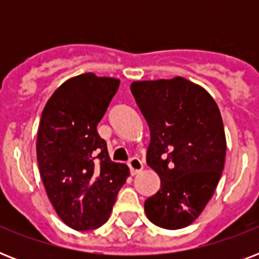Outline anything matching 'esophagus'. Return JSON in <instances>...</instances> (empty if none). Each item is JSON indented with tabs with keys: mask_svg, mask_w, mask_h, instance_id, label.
Returning a JSON list of instances; mask_svg holds the SVG:
<instances>
[{
	"mask_svg": "<svg viewBox=\"0 0 259 259\" xmlns=\"http://www.w3.org/2000/svg\"><path fill=\"white\" fill-rule=\"evenodd\" d=\"M127 165H129L130 170H132V173H133V175H137V173L141 172L142 168H144V164H142V161L138 157L130 158L129 162H127Z\"/></svg>",
	"mask_w": 259,
	"mask_h": 259,
	"instance_id": "1",
	"label": "esophagus"
}]
</instances>
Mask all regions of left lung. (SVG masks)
I'll use <instances>...</instances> for the list:
<instances>
[{
	"mask_svg": "<svg viewBox=\"0 0 259 259\" xmlns=\"http://www.w3.org/2000/svg\"><path fill=\"white\" fill-rule=\"evenodd\" d=\"M136 103L150 130L146 164L161 187L145 200L158 227H187L204 209L225 168L226 136L218 105L204 89L177 78L133 82Z\"/></svg>",
	"mask_w": 259,
	"mask_h": 259,
	"instance_id": "left-lung-1",
	"label": "left lung"
}]
</instances>
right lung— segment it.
<instances>
[{"label":"right lung","instance_id":"obj_1","mask_svg":"<svg viewBox=\"0 0 259 259\" xmlns=\"http://www.w3.org/2000/svg\"><path fill=\"white\" fill-rule=\"evenodd\" d=\"M119 80L82 74L63 83L47 102L38 125L37 162L47 195L67 226L98 229L110 217L129 176L113 162L97 126Z\"/></svg>","mask_w":259,"mask_h":259}]
</instances>
